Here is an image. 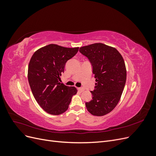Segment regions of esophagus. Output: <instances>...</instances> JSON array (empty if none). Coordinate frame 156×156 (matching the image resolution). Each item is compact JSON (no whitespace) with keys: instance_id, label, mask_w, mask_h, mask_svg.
Listing matches in <instances>:
<instances>
[{"instance_id":"obj_1","label":"esophagus","mask_w":156,"mask_h":156,"mask_svg":"<svg viewBox=\"0 0 156 156\" xmlns=\"http://www.w3.org/2000/svg\"><path fill=\"white\" fill-rule=\"evenodd\" d=\"M77 90H78V91L80 92H83L84 90V89L83 88H77Z\"/></svg>"}]
</instances>
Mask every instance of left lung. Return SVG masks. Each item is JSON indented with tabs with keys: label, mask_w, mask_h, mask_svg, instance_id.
Here are the masks:
<instances>
[{
	"label": "left lung",
	"mask_w": 156,
	"mask_h": 156,
	"mask_svg": "<svg viewBox=\"0 0 156 156\" xmlns=\"http://www.w3.org/2000/svg\"><path fill=\"white\" fill-rule=\"evenodd\" d=\"M79 51L90 62L96 82L86 107L94 116H104L114 109L123 92L126 81L124 58L116 49L101 43L82 47Z\"/></svg>",
	"instance_id": "8db88e82"
}]
</instances>
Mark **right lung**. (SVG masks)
Wrapping results in <instances>:
<instances>
[{"label": "right lung", "mask_w": 156, "mask_h": 156, "mask_svg": "<svg viewBox=\"0 0 156 156\" xmlns=\"http://www.w3.org/2000/svg\"><path fill=\"white\" fill-rule=\"evenodd\" d=\"M78 50L79 48L49 44L32 56L28 68L29 83L35 100L49 114L59 115L66 111L72 96L77 92L75 87L59 81L66 63Z\"/></svg>", "instance_id": "add662e5"}]
</instances>
